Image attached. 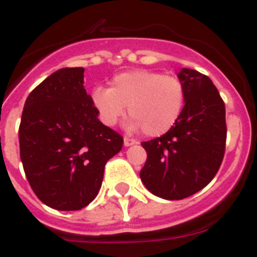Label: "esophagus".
<instances>
[{"label":"esophagus","instance_id":"1","mask_svg":"<svg viewBox=\"0 0 257 257\" xmlns=\"http://www.w3.org/2000/svg\"><path fill=\"white\" fill-rule=\"evenodd\" d=\"M136 140L135 139H131V138H128V136H124V139H123V144L124 147H131V145L136 144Z\"/></svg>","mask_w":257,"mask_h":257}]
</instances>
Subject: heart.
<instances>
[{
	"mask_svg": "<svg viewBox=\"0 0 257 257\" xmlns=\"http://www.w3.org/2000/svg\"><path fill=\"white\" fill-rule=\"evenodd\" d=\"M91 103L106 126H114L128 106L133 128L160 136L179 121L185 104V87L175 76L147 69L128 70L115 74L110 88L95 87Z\"/></svg>",
	"mask_w": 257,
	"mask_h": 257,
	"instance_id": "heart-1",
	"label": "heart"
}]
</instances>
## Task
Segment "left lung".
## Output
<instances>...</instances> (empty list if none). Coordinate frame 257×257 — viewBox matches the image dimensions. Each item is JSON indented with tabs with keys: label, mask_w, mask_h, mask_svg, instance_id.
Here are the masks:
<instances>
[{
	"label": "left lung",
	"mask_w": 257,
	"mask_h": 257,
	"mask_svg": "<svg viewBox=\"0 0 257 257\" xmlns=\"http://www.w3.org/2000/svg\"><path fill=\"white\" fill-rule=\"evenodd\" d=\"M185 87L179 121L165 135L142 143L147 162L140 171L145 188L163 199H183L207 185L225 153V105L210 78L194 69L178 73Z\"/></svg>",
	"instance_id": "obj_1"
}]
</instances>
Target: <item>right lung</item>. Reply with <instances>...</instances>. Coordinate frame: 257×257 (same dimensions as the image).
Masks as SVG:
<instances>
[{
  "instance_id": "add662e5",
  "label": "right lung",
  "mask_w": 257,
  "mask_h": 257,
  "mask_svg": "<svg viewBox=\"0 0 257 257\" xmlns=\"http://www.w3.org/2000/svg\"><path fill=\"white\" fill-rule=\"evenodd\" d=\"M83 72L61 68L27 97L19 127L20 160L29 185L49 207L76 211L95 199L108 160L123 139L101 123Z\"/></svg>"
}]
</instances>
